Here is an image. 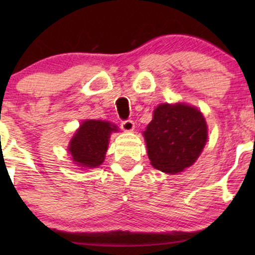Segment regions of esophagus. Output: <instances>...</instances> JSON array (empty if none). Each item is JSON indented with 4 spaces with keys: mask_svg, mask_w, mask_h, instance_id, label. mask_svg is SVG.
Returning <instances> with one entry per match:
<instances>
[{
    "mask_svg": "<svg viewBox=\"0 0 255 255\" xmlns=\"http://www.w3.org/2000/svg\"><path fill=\"white\" fill-rule=\"evenodd\" d=\"M121 127H122V128H123L124 131H133V128H134V123H133V121H131V120H127V121H123V122H122Z\"/></svg>",
    "mask_w": 255,
    "mask_h": 255,
    "instance_id": "1",
    "label": "esophagus"
}]
</instances>
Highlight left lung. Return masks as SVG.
Segmentation results:
<instances>
[{"label": "left lung", "instance_id": "1", "mask_svg": "<svg viewBox=\"0 0 255 255\" xmlns=\"http://www.w3.org/2000/svg\"><path fill=\"white\" fill-rule=\"evenodd\" d=\"M148 159L163 173L182 172L196 161L208 139V127L197 108L160 104L144 131Z\"/></svg>", "mask_w": 255, "mask_h": 255}]
</instances>
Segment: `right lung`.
I'll return each instance as SVG.
<instances>
[{"label":"right lung","mask_w":255,"mask_h":255,"mask_svg":"<svg viewBox=\"0 0 255 255\" xmlns=\"http://www.w3.org/2000/svg\"><path fill=\"white\" fill-rule=\"evenodd\" d=\"M115 124L107 121H85L69 142L68 151L75 165L83 168H96L104 161Z\"/></svg>","instance_id":"obj_1"}]
</instances>
